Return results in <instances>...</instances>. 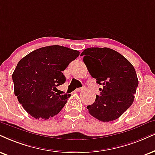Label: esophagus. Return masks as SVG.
I'll use <instances>...</instances> for the list:
<instances>
[{
	"label": "esophagus",
	"instance_id": "1",
	"mask_svg": "<svg viewBox=\"0 0 155 155\" xmlns=\"http://www.w3.org/2000/svg\"><path fill=\"white\" fill-rule=\"evenodd\" d=\"M82 90H84V88H78L76 89V91H81Z\"/></svg>",
	"mask_w": 155,
	"mask_h": 155
}]
</instances>
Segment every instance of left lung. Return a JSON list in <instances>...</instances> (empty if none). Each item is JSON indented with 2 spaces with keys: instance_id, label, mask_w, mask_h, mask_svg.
<instances>
[{
  "instance_id": "8db88e82",
  "label": "left lung",
  "mask_w": 155,
  "mask_h": 155,
  "mask_svg": "<svg viewBox=\"0 0 155 155\" xmlns=\"http://www.w3.org/2000/svg\"><path fill=\"white\" fill-rule=\"evenodd\" d=\"M81 56L91 76L103 86L100 96H96L94 102L87 107L89 113L104 122L118 119L134 101L139 83L134 66L109 48H88Z\"/></svg>"
}]
</instances>
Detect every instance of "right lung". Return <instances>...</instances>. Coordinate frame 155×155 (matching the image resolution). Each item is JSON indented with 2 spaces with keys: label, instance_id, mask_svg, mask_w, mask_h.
Instances as JSON below:
<instances>
[{
  "label": "right lung",
  "instance_id": "add662e5",
  "mask_svg": "<svg viewBox=\"0 0 155 155\" xmlns=\"http://www.w3.org/2000/svg\"><path fill=\"white\" fill-rule=\"evenodd\" d=\"M79 55L54 45L35 50L18 63L12 75L14 94L31 116L46 120L60 112L71 95L56 93V87L66 81L62 71Z\"/></svg>",
  "mask_w": 155,
  "mask_h": 155
}]
</instances>
